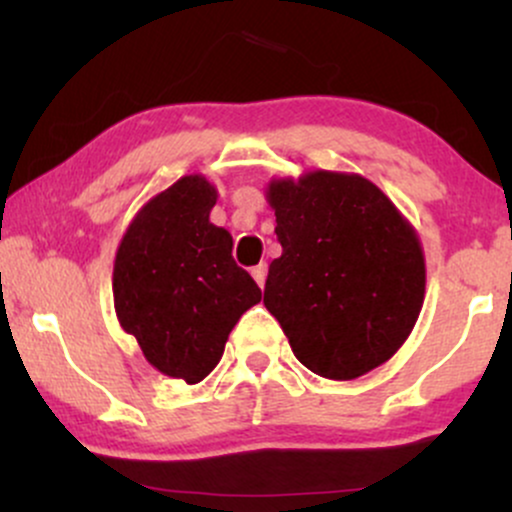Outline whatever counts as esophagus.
Here are the masks:
<instances>
[{
	"mask_svg": "<svg viewBox=\"0 0 512 512\" xmlns=\"http://www.w3.org/2000/svg\"><path fill=\"white\" fill-rule=\"evenodd\" d=\"M252 279L260 284V289H264V281H267V264H257V267H252Z\"/></svg>",
	"mask_w": 512,
	"mask_h": 512,
	"instance_id": "esophagus-1",
	"label": "esophagus"
}]
</instances>
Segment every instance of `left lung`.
<instances>
[{
    "label": "left lung",
    "mask_w": 512,
    "mask_h": 512,
    "mask_svg": "<svg viewBox=\"0 0 512 512\" xmlns=\"http://www.w3.org/2000/svg\"><path fill=\"white\" fill-rule=\"evenodd\" d=\"M281 257L264 305L298 361L330 380L383 366L407 342L426 293L414 226L358 173L308 170L267 185Z\"/></svg>",
    "instance_id": "8db88e82"
}]
</instances>
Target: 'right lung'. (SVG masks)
<instances>
[{
	"label": "right lung",
	"mask_w": 512,
	"mask_h": 512,
	"mask_svg": "<svg viewBox=\"0 0 512 512\" xmlns=\"http://www.w3.org/2000/svg\"><path fill=\"white\" fill-rule=\"evenodd\" d=\"M216 197L204 175H185L137 211L115 255L122 330L151 366L187 385L216 368L240 315L262 301L233 260L231 233L209 221Z\"/></svg>",
	"instance_id": "add662e5"
}]
</instances>
